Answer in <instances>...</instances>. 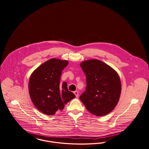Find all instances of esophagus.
<instances>
[{"instance_id": "esophagus-1", "label": "esophagus", "mask_w": 149, "mask_h": 149, "mask_svg": "<svg viewBox=\"0 0 149 149\" xmlns=\"http://www.w3.org/2000/svg\"><path fill=\"white\" fill-rule=\"evenodd\" d=\"M74 94H75V95H76V97H78V96H79V91H74Z\"/></svg>"}]
</instances>
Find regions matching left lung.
<instances>
[{
	"mask_svg": "<svg viewBox=\"0 0 149 149\" xmlns=\"http://www.w3.org/2000/svg\"><path fill=\"white\" fill-rule=\"evenodd\" d=\"M80 66L86 77V87L79 99L91 113L97 116L107 115L117 105L121 94L118 73L98 60L82 61Z\"/></svg>",
	"mask_w": 149,
	"mask_h": 149,
	"instance_id": "left-lung-1",
	"label": "left lung"
}]
</instances>
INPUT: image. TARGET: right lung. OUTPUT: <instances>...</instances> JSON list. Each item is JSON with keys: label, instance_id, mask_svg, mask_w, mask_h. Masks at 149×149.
<instances>
[{"label": "right lung", "instance_id": "right-lung-1", "mask_svg": "<svg viewBox=\"0 0 149 149\" xmlns=\"http://www.w3.org/2000/svg\"><path fill=\"white\" fill-rule=\"evenodd\" d=\"M68 64L67 60L51 59L41 64L30 76V98L35 107L44 114L54 115L76 97L68 89L67 82L60 85L62 70Z\"/></svg>", "mask_w": 149, "mask_h": 149}]
</instances>
